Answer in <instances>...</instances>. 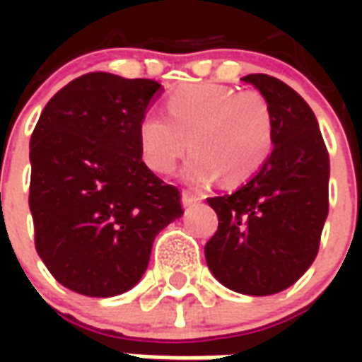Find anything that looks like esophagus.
I'll list each match as a JSON object with an SVG mask.
<instances>
[{
	"label": "esophagus",
	"mask_w": 362,
	"mask_h": 362,
	"mask_svg": "<svg viewBox=\"0 0 362 362\" xmlns=\"http://www.w3.org/2000/svg\"><path fill=\"white\" fill-rule=\"evenodd\" d=\"M204 199L202 194H197V192H192V189H182V205L184 207H194L199 202Z\"/></svg>",
	"instance_id": "esophagus-1"
}]
</instances>
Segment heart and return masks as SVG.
Masks as SVG:
<instances>
[{
	"label": "heart",
	"mask_w": 362,
	"mask_h": 362,
	"mask_svg": "<svg viewBox=\"0 0 362 362\" xmlns=\"http://www.w3.org/2000/svg\"><path fill=\"white\" fill-rule=\"evenodd\" d=\"M166 110L168 118L145 114L137 129L143 160L155 173H173L189 147L194 155L184 168L189 182L209 184L223 176L236 186L256 176L272 155L275 122L259 90L192 83L168 96Z\"/></svg>",
	"instance_id": "obj_1"
}]
</instances>
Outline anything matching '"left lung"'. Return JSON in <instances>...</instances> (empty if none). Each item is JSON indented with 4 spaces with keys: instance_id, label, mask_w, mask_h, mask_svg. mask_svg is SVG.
<instances>
[{
    "instance_id": "obj_1",
    "label": "left lung",
    "mask_w": 362,
    "mask_h": 362,
    "mask_svg": "<svg viewBox=\"0 0 362 362\" xmlns=\"http://www.w3.org/2000/svg\"><path fill=\"white\" fill-rule=\"evenodd\" d=\"M269 100L275 145L266 165L235 194L209 197L219 228L205 259L225 287L275 295L312 266L327 217L329 155L303 96L275 77H243Z\"/></svg>"
}]
</instances>
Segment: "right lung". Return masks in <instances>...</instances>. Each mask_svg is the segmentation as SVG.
<instances>
[{"mask_svg": "<svg viewBox=\"0 0 362 362\" xmlns=\"http://www.w3.org/2000/svg\"><path fill=\"white\" fill-rule=\"evenodd\" d=\"M153 79L87 74L59 89L30 135L38 256L64 287L116 296L141 279L155 236L182 217L180 192L141 160Z\"/></svg>", "mask_w": 362, "mask_h": 362, "instance_id": "add662e5", "label": "right lung"}]
</instances>
